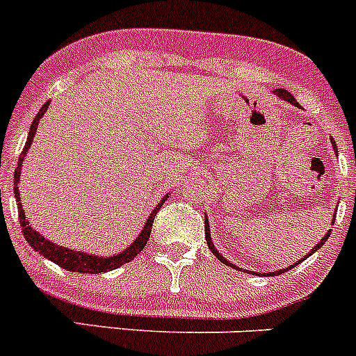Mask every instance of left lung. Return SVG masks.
<instances>
[{"label": "left lung", "mask_w": 356, "mask_h": 356, "mask_svg": "<svg viewBox=\"0 0 356 356\" xmlns=\"http://www.w3.org/2000/svg\"><path fill=\"white\" fill-rule=\"evenodd\" d=\"M274 94H276V96H277V97H282V99H285V101H286V103L293 104V106H297V108H300V106H299V103H297V101H296V97H293V96H292V94H290V92H289V90H285V89H274ZM330 143H332L334 150H336V152H337V147H336V141H334V140H332V138H330ZM204 232H206V243H208V248H209V250H211V253H213V255H215V257H216V259H218V260H222V262H223V264H225V266H231V267H232V269H238V270H241V267H238V266H236V264H232V262H231V260H229V259H225V257H223V255H222V253H220V252H218V250H216V248H215V245H213V239H211V232H209V223H208V216H206V222H204ZM328 236H330V231H328V232H327V234H325V236H323V238H321V239H320V243H318V245H316V246H314V248H313V250H311V252H307V255H306V257H304V259H300V260H299V262H302V260H306V259H307V257H311V255H313V253H314V252H316V250H320V248H321V246H323V245H325V241H327V239H328ZM299 262H296V264H293V266H289V267H285V269L274 270V273H253V274H257V276H270V274H273V276H277V274H282V273H285V270H290V269H293V267H296V266H297V264H299ZM243 273H250V274H252V270H246V269H243Z\"/></svg>", "instance_id": "obj_1"}]
</instances>
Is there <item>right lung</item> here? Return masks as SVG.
<instances>
[{
  "mask_svg": "<svg viewBox=\"0 0 356 356\" xmlns=\"http://www.w3.org/2000/svg\"><path fill=\"white\" fill-rule=\"evenodd\" d=\"M49 104H50V101H47V103L40 108V111H38V115L35 117V120H33L31 127H29L28 141H26V145H24V150H22V154H20L19 162H17L15 175H13V192H15V201H17V208H19V220H20V225H22L24 238H26V241L31 245V248L35 250V252H38L40 255H43L45 259L52 260L54 264H57V266L63 267V269L71 270V273L99 274V273H106V270L118 269V267L124 266V264L134 260V257H136L138 253L145 248L148 238H150L152 223H154L155 215H157V211L161 209V206L168 201L169 194L164 195V197L161 199V202H159V204L152 209L150 216L147 218V222H145L143 229H141L140 234L136 236V239H134V241L131 243L127 248L122 250L120 253H117V255H113V257H99V255H94V253L76 252V250H73V248H66V246H60V245H56V243L49 241L45 236H42L38 231H35V229L31 227V223H29L28 216H26V213H24L22 204H20V194H19V187H17L20 181V169H22V162H24V159H26V154H28L29 147L33 145V140H35V134H36V129H38L40 118L43 117V113L47 111Z\"/></svg>",
  "mask_w": 356,
  "mask_h": 356,
  "instance_id": "right-lung-1",
  "label": "right lung"
}]
</instances>
